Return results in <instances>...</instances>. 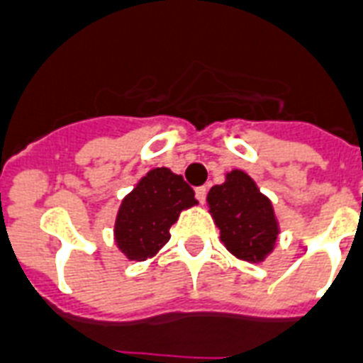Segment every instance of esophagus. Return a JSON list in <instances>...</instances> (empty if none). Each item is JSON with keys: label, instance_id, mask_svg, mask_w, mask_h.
Wrapping results in <instances>:
<instances>
[{"label": "esophagus", "instance_id": "esophagus-1", "mask_svg": "<svg viewBox=\"0 0 363 363\" xmlns=\"http://www.w3.org/2000/svg\"><path fill=\"white\" fill-rule=\"evenodd\" d=\"M194 194H196V199H199L200 203H203V200H206V194H208V187H196L194 189Z\"/></svg>", "mask_w": 363, "mask_h": 363}]
</instances>
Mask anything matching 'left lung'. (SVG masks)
<instances>
[{
	"label": "left lung",
	"instance_id": "left-lung-1",
	"mask_svg": "<svg viewBox=\"0 0 363 363\" xmlns=\"http://www.w3.org/2000/svg\"><path fill=\"white\" fill-rule=\"evenodd\" d=\"M208 203L220 241L233 256L257 263L272 252L278 238L274 209L247 172H228L224 184L209 189Z\"/></svg>",
	"mask_w": 363,
	"mask_h": 363
}]
</instances>
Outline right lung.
I'll return each mask as SVG.
<instances>
[{"label":"right lung","instance_id":"add662e5","mask_svg":"<svg viewBox=\"0 0 363 363\" xmlns=\"http://www.w3.org/2000/svg\"><path fill=\"white\" fill-rule=\"evenodd\" d=\"M194 191L170 169L150 170L121 203L115 241L128 259L143 262L170 239V226L194 206Z\"/></svg>","mask_w":363,"mask_h":363}]
</instances>
